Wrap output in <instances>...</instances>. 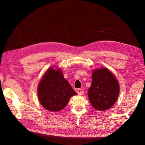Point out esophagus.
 I'll use <instances>...</instances> for the list:
<instances>
[{
	"mask_svg": "<svg viewBox=\"0 0 145 145\" xmlns=\"http://www.w3.org/2000/svg\"><path fill=\"white\" fill-rule=\"evenodd\" d=\"M77 93L79 95H82L83 93H84V90L82 89H78L77 90Z\"/></svg>",
	"mask_w": 145,
	"mask_h": 145,
	"instance_id": "esophagus-1",
	"label": "esophagus"
}]
</instances>
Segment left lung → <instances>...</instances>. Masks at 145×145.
Instances as JSON below:
<instances>
[{
	"instance_id": "obj_1",
	"label": "left lung",
	"mask_w": 145,
	"mask_h": 145,
	"mask_svg": "<svg viewBox=\"0 0 145 145\" xmlns=\"http://www.w3.org/2000/svg\"><path fill=\"white\" fill-rule=\"evenodd\" d=\"M119 93V85L113 74L106 68L92 73V85L88 92L89 99L97 110H106L115 104Z\"/></svg>"
}]
</instances>
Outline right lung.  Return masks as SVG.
Here are the masks:
<instances>
[{
    "instance_id": "add662e5",
    "label": "right lung",
    "mask_w": 145,
    "mask_h": 145,
    "mask_svg": "<svg viewBox=\"0 0 145 145\" xmlns=\"http://www.w3.org/2000/svg\"><path fill=\"white\" fill-rule=\"evenodd\" d=\"M37 91L40 104L46 110L52 112L63 109L69 99L76 95L60 70L56 71L53 68L44 74Z\"/></svg>"
}]
</instances>
